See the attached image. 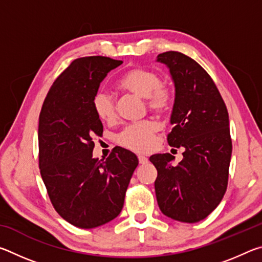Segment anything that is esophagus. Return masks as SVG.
I'll use <instances>...</instances> for the list:
<instances>
[{"mask_svg": "<svg viewBox=\"0 0 262 262\" xmlns=\"http://www.w3.org/2000/svg\"><path fill=\"white\" fill-rule=\"evenodd\" d=\"M139 162L140 164H142V165H144V164L148 163V158L145 156H142V155H140L139 156Z\"/></svg>", "mask_w": 262, "mask_h": 262, "instance_id": "1", "label": "esophagus"}]
</instances>
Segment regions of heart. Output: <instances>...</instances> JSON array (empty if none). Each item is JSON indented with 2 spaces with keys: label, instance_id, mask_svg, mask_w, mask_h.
Segmentation results:
<instances>
[{
  "label": "heart",
  "instance_id": "1",
  "mask_svg": "<svg viewBox=\"0 0 262 262\" xmlns=\"http://www.w3.org/2000/svg\"><path fill=\"white\" fill-rule=\"evenodd\" d=\"M119 90L129 92L145 99V105L158 115L170 112L173 105V92L170 85L161 81L157 72L135 67L126 72L117 82ZM92 108L96 117L101 122L111 123L117 118V107L114 98L107 92L99 91L92 99ZM158 130L156 123L151 120H143L126 127L118 136V142L122 147L136 152H144L151 149L154 136Z\"/></svg>",
  "mask_w": 262,
  "mask_h": 262
}]
</instances>
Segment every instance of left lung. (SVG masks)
<instances>
[{"instance_id": "1", "label": "left lung", "mask_w": 262, "mask_h": 262, "mask_svg": "<svg viewBox=\"0 0 262 262\" xmlns=\"http://www.w3.org/2000/svg\"><path fill=\"white\" fill-rule=\"evenodd\" d=\"M157 61L167 66L176 86L167 143L184 148V158L173 166L170 154L150 157L158 173L155 192L164 215L195 223L220 205L228 187L232 152L228 110L196 61L176 51L158 54Z\"/></svg>"}]
</instances>
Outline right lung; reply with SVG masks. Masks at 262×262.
I'll return each mask as SVG.
<instances>
[{
  "label": "right lung",
  "instance_id": "right-lung-1",
  "mask_svg": "<svg viewBox=\"0 0 262 262\" xmlns=\"http://www.w3.org/2000/svg\"><path fill=\"white\" fill-rule=\"evenodd\" d=\"M122 61L106 56L74 60L53 83L39 115V168L54 209L81 229L100 227L122 210L139 159L115 147L105 161L92 157L103 135L92 99L100 82Z\"/></svg>",
  "mask_w": 262,
  "mask_h": 262
}]
</instances>
